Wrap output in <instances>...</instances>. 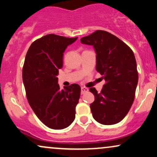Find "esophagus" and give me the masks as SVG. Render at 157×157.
<instances>
[{
  "label": "esophagus",
  "instance_id": "34e87169",
  "mask_svg": "<svg viewBox=\"0 0 157 157\" xmlns=\"http://www.w3.org/2000/svg\"><path fill=\"white\" fill-rule=\"evenodd\" d=\"M88 91H89V89H88L87 88H86V87L81 88V94H83L88 92Z\"/></svg>",
  "mask_w": 157,
  "mask_h": 157
}]
</instances>
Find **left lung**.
<instances>
[{
	"label": "left lung",
	"instance_id": "1",
	"mask_svg": "<svg viewBox=\"0 0 157 157\" xmlns=\"http://www.w3.org/2000/svg\"><path fill=\"white\" fill-rule=\"evenodd\" d=\"M94 48L96 69L105 80L100 93L89 91L95 100L90 105L94 119L102 125H113L123 120L134 100L138 72L134 52L109 32L97 30L80 39Z\"/></svg>",
	"mask_w": 157,
	"mask_h": 157
}]
</instances>
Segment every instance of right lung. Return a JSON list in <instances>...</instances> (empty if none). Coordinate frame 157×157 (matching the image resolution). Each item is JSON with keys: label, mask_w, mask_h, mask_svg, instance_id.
Masks as SVG:
<instances>
[{"label": "right lung", "mask_w": 157, "mask_h": 157, "mask_svg": "<svg viewBox=\"0 0 157 157\" xmlns=\"http://www.w3.org/2000/svg\"><path fill=\"white\" fill-rule=\"evenodd\" d=\"M77 37L49 34L32 43L23 67V81L29 103L45 125L63 129L72 123L80 96V86L74 83L63 89L57 83L63 52Z\"/></svg>", "instance_id": "1"}]
</instances>
